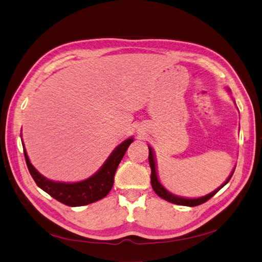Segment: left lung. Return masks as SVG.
I'll return each mask as SVG.
<instances>
[{"label":"left lung","mask_w":262,"mask_h":262,"mask_svg":"<svg viewBox=\"0 0 262 262\" xmlns=\"http://www.w3.org/2000/svg\"><path fill=\"white\" fill-rule=\"evenodd\" d=\"M229 91V90H228ZM148 162H150V167H151V185L153 191H155L159 196L162 198L163 200H166L168 202H171V203H175V204H179V206H186V207H195V206H200V204H202L204 202H207L209 199H211L214 194H216L220 188L224 187L226 184L229 182V179L232 178L233 172L230 173V176L228 177V179L226 182H225L222 186L219 188H217L216 191H213L212 193L208 194L206 196H202V198H198V199H185V198H181V196H176L171 194L170 192H168L167 189L161 185V183L159 182L158 179V175H157V165H156V159H155V153H153V150L151 146H148Z\"/></svg>","instance_id":"1"}]
</instances>
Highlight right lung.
<instances>
[{
    "instance_id": "obj_1",
    "label": "right lung",
    "mask_w": 262,
    "mask_h": 262,
    "mask_svg": "<svg viewBox=\"0 0 262 262\" xmlns=\"http://www.w3.org/2000/svg\"><path fill=\"white\" fill-rule=\"evenodd\" d=\"M133 141H134L133 137L127 138L126 141L122 142L121 144L118 145L112 151L109 158L103 163V166L94 175L77 183L54 182L40 175L32 163H30L25 145L23 146L28 170L35 183L37 184V186L42 188L44 192L50 194L55 200H58L59 202L66 204V206L81 207L99 201V200L106 196L107 193L111 191L117 168L119 166L121 159L124 158L128 146L130 145Z\"/></svg>"
}]
</instances>
